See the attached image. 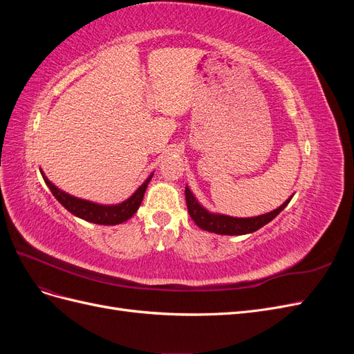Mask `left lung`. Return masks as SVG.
I'll return each mask as SVG.
<instances>
[{
    "label": "left lung",
    "instance_id": "left-lung-1",
    "mask_svg": "<svg viewBox=\"0 0 354 354\" xmlns=\"http://www.w3.org/2000/svg\"><path fill=\"white\" fill-rule=\"evenodd\" d=\"M294 194L289 196L281 207L276 209L261 214V216L257 217H232L226 216V214H218V212H211L205 207L201 205L196 196L192 194L189 186H186V203H187V211L190 214L192 220L196 223L202 230H207L211 233L217 234H229V236H236V234H248L252 232H257L266 226L267 223H270L277 214H279L288 203L292 199Z\"/></svg>",
    "mask_w": 354,
    "mask_h": 354
}]
</instances>
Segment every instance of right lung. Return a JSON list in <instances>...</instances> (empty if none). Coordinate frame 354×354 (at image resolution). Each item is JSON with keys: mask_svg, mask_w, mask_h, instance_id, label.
<instances>
[{"mask_svg": "<svg viewBox=\"0 0 354 354\" xmlns=\"http://www.w3.org/2000/svg\"><path fill=\"white\" fill-rule=\"evenodd\" d=\"M39 171H41L42 178H44V181H46V185L51 190V194L55 195V198L71 214H73L75 217L82 218L85 221H90L94 224H103V226H115V224H121V223L127 221L128 218H131L137 212L138 207H140L146 187L149 185V181H151L153 177V173H151V176H149L143 181V185L138 187L128 199H125L120 203H113V205H103V203L91 202V201L81 199V198L66 194L65 190H62L56 185L51 183V181L47 178V176L44 174V171L42 169H39Z\"/></svg>", "mask_w": 354, "mask_h": 354, "instance_id": "1", "label": "right lung"}]
</instances>
